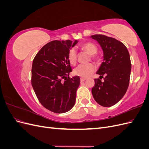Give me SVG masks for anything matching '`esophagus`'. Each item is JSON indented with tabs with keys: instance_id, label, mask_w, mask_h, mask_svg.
Here are the masks:
<instances>
[{
	"instance_id": "esophagus-1",
	"label": "esophagus",
	"mask_w": 149,
	"mask_h": 149,
	"mask_svg": "<svg viewBox=\"0 0 149 149\" xmlns=\"http://www.w3.org/2000/svg\"><path fill=\"white\" fill-rule=\"evenodd\" d=\"M86 78H81V82H83V81H86Z\"/></svg>"
}]
</instances>
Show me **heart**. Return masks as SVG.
I'll list each match as a JSON object with an SVG mask.
<instances>
[{
	"label": "heart",
	"instance_id": "heart-1",
	"mask_svg": "<svg viewBox=\"0 0 149 149\" xmlns=\"http://www.w3.org/2000/svg\"><path fill=\"white\" fill-rule=\"evenodd\" d=\"M82 48L84 49L90 55L93 60H98V57L95 55L97 52V47L93 43L86 42L82 45ZM68 59L72 65L76 63L77 60V52L75 48H71L68 54ZM96 70V67L93 64L89 63L86 65H79L74 70V74L80 77L86 78L91 76L94 71Z\"/></svg>",
	"mask_w": 149,
	"mask_h": 149
}]
</instances>
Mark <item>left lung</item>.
<instances>
[{
	"label": "left lung",
	"mask_w": 149,
	"mask_h": 149,
	"mask_svg": "<svg viewBox=\"0 0 149 149\" xmlns=\"http://www.w3.org/2000/svg\"><path fill=\"white\" fill-rule=\"evenodd\" d=\"M90 38L97 41L103 52V61L96 74L104 81L101 78L94 79L92 94L99 104L111 107L118 103L127 90L131 71L129 53L124 45L115 38L104 35H91Z\"/></svg>",
	"instance_id": "obj_1"
}]
</instances>
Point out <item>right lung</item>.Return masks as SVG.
<instances>
[{"label": "right lung", "mask_w": 149, "mask_h": 149, "mask_svg": "<svg viewBox=\"0 0 149 149\" xmlns=\"http://www.w3.org/2000/svg\"><path fill=\"white\" fill-rule=\"evenodd\" d=\"M78 42L52 41L41 48L33 61L31 85L36 96L43 107L55 113L69 111L76 102L80 78L67 76L72 71L68 54Z\"/></svg>", "instance_id": "1"}]
</instances>
